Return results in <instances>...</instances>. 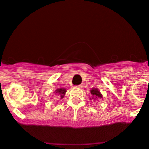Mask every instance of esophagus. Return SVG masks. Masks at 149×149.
Returning <instances> with one entry per match:
<instances>
[{"label":"esophagus","instance_id":"esophagus-1","mask_svg":"<svg viewBox=\"0 0 149 149\" xmlns=\"http://www.w3.org/2000/svg\"><path fill=\"white\" fill-rule=\"evenodd\" d=\"M77 87L80 88H83V87H84V85H83V84H81V85L77 86Z\"/></svg>","mask_w":149,"mask_h":149}]
</instances>
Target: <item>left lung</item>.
I'll use <instances>...</instances> for the list:
<instances>
[{
    "label": "left lung",
    "mask_w": 149,
    "mask_h": 149,
    "mask_svg": "<svg viewBox=\"0 0 149 149\" xmlns=\"http://www.w3.org/2000/svg\"><path fill=\"white\" fill-rule=\"evenodd\" d=\"M91 93V96L90 97L89 99L90 100H94L95 101H98L99 99H102L103 95L100 91L98 90L97 88H93L90 90Z\"/></svg>",
    "instance_id": "1"
}]
</instances>
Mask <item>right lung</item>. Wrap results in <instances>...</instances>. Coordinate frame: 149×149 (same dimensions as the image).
<instances>
[{
  "label": "right lung",
  "mask_w": 149,
  "mask_h": 149,
  "mask_svg": "<svg viewBox=\"0 0 149 149\" xmlns=\"http://www.w3.org/2000/svg\"><path fill=\"white\" fill-rule=\"evenodd\" d=\"M54 93H56V95H57L58 96L60 97L61 99H62L65 96V93H66V89L65 88H58L55 91Z\"/></svg>",
  "instance_id": "obj_1"
}]
</instances>
